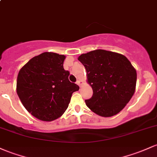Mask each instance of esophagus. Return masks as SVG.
<instances>
[{
  "instance_id": "esophagus-1",
  "label": "esophagus",
  "mask_w": 157,
  "mask_h": 157,
  "mask_svg": "<svg viewBox=\"0 0 157 157\" xmlns=\"http://www.w3.org/2000/svg\"><path fill=\"white\" fill-rule=\"evenodd\" d=\"M77 85H79L80 86V85H81V81H80V80H77Z\"/></svg>"
}]
</instances>
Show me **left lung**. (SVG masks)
Listing matches in <instances>:
<instances>
[{
	"label": "left lung",
	"instance_id": "left-lung-1",
	"mask_svg": "<svg viewBox=\"0 0 157 157\" xmlns=\"http://www.w3.org/2000/svg\"><path fill=\"white\" fill-rule=\"evenodd\" d=\"M93 94L86 100L88 107L102 117H111L124 108L133 95L137 74L131 63L120 53L95 50L81 54Z\"/></svg>",
	"mask_w": 157,
	"mask_h": 157
}]
</instances>
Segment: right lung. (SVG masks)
<instances>
[{"label":"right lung","mask_w":157,"mask_h":157,"mask_svg":"<svg viewBox=\"0 0 157 157\" xmlns=\"http://www.w3.org/2000/svg\"><path fill=\"white\" fill-rule=\"evenodd\" d=\"M64 55L44 52L34 56L21 68L17 94L25 109L39 120L51 121L68 108L78 86L68 80L63 68Z\"/></svg>","instance_id":"obj_1"}]
</instances>
